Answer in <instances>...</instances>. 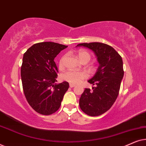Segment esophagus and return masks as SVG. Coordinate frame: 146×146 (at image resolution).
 <instances>
[{
  "instance_id": "1",
  "label": "esophagus",
  "mask_w": 146,
  "mask_h": 146,
  "mask_svg": "<svg viewBox=\"0 0 146 146\" xmlns=\"http://www.w3.org/2000/svg\"><path fill=\"white\" fill-rule=\"evenodd\" d=\"M75 86H76V85L74 84H70V88H74Z\"/></svg>"
}]
</instances>
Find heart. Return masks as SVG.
Returning <instances> with one entry per match:
<instances>
[{
  "label": "heart",
  "instance_id": "obj_1",
  "mask_svg": "<svg viewBox=\"0 0 146 146\" xmlns=\"http://www.w3.org/2000/svg\"><path fill=\"white\" fill-rule=\"evenodd\" d=\"M78 56L79 59L84 62H89L91 59V54L85 50H79L78 51ZM67 55H64L61 58L59 62L60 66L62 67L64 64L65 60L66 59ZM88 74L86 72L84 71H75V70H69L66 72L65 73L63 74L62 79L68 82L71 84H78L87 78Z\"/></svg>",
  "mask_w": 146,
  "mask_h": 146
}]
</instances>
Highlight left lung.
I'll return each mask as SVG.
<instances>
[{
	"mask_svg": "<svg viewBox=\"0 0 146 146\" xmlns=\"http://www.w3.org/2000/svg\"><path fill=\"white\" fill-rule=\"evenodd\" d=\"M94 52L100 66L88 82L96 85L92 90L86 88L79 101L80 109L87 115L98 116L112 106L119 94L123 78V61L121 56L110 46L100 42L82 43Z\"/></svg>",
	"mask_w": 146,
	"mask_h": 146,
	"instance_id": "8db88e82",
	"label": "left lung"
}]
</instances>
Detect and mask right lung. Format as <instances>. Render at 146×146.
<instances>
[{
	"mask_svg": "<svg viewBox=\"0 0 146 146\" xmlns=\"http://www.w3.org/2000/svg\"><path fill=\"white\" fill-rule=\"evenodd\" d=\"M67 47L44 42L33 45L24 54L21 70L24 94L29 105L42 115L56 112L69 88L67 82L54 84L58 70L54 60Z\"/></svg>",
	"mask_w": 146,
	"mask_h": 146,
	"instance_id": "add662e5",
	"label": "right lung"
}]
</instances>
